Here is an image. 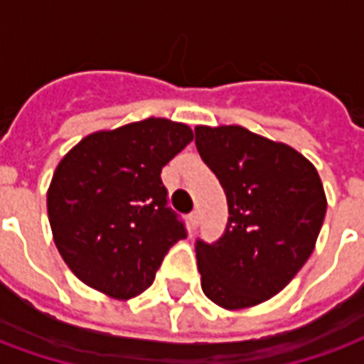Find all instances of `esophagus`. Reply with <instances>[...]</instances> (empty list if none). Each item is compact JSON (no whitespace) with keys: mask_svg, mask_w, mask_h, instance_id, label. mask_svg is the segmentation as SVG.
Segmentation results:
<instances>
[{"mask_svg":"<svg viewBox=\"0 0 364 364\" xmlns=\"http://www.w3.org/2000/svg\"><path fill=\"white\" fill-rule=\"evenodd\" d=\"M197 226H198V213L195 210V213L189 214V228L197 230Z\"/></svg>","mask_w":364,"mask_h":364,"instance_id":"obj_1","label":"esophagus"}]
</instances>
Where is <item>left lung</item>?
<instances>
[{"label":"left lung","mask_w":364,"mask_h":364,"mask_svg":"<svg viewBox=\"0 0 364 364\" xmlns=\"http://www.w3.org/2000/svg\"><path fill=\"white\" fill-rule=\"evenodd\" d=\"M195 144L230 213L218 242H197L200 287L220 308H252L279 294L312 255L328 208L323 185L300 151L237 124H200Z\"/></svg>","instance_id":"obj_1"}]
</instances>
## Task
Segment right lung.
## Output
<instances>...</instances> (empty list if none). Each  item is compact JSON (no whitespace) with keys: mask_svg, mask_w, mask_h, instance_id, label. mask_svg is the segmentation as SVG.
Masks as SVG:
<instances>
[{"mask_svg":"<svg viewBox=\"0 0 364 364\" xmlns=\"http://www.w3.org/2000/svg\"><path fill=\"white\" fill-rule=\"evenodd\" d=\"M191 140L187 124L150 117L85 136L60 159L46 208L80 281L117 300L154 282L169 247L187 237L159 175Z\"/></svg>","mask_w":364,"mask_h":364,"instance_id":"right-lung-1","label":"right lung"}]
</instances>
